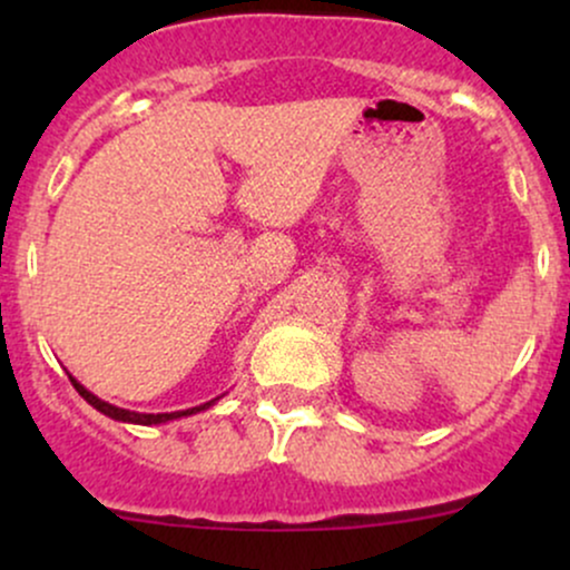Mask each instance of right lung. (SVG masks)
<instances>
[{"mask_svg": "<svg viewBox=\"0 0 570 570\" xmlns=\"http://www.w3.org/2000/svg\"><path fill=\"white\" fill-rule=\"evenodd\" d=\"M69 381H71V385H75V389H77V394H80V396L85 399V402L90 404V407H96L98 412H104V415L115 417V421H122V423H136V426H158V423L176 421V417H187V415H195V412H200V410H208V407H212L214 402H217V399H212V402L200 404V407H189V410H179V412H158V415H155V412H134V410H122V407H115V404L104 402V399H98L96 394H90V391L85 389V385L77 383L75 377H71V375H69Z\"/></svg>", "mask_w": 570, "mask_h": 570, "instance_id": "add662e5", "label": "right lung"}]
</instances>
